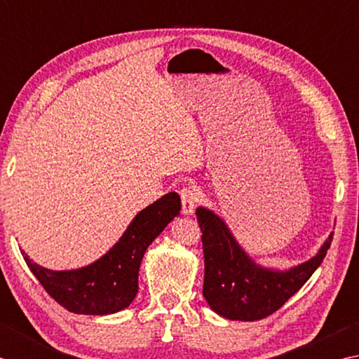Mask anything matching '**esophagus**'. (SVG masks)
<instances>
[{"instance_id":"esophagus-1","label":"esophagus","mask_w":359,"mask_h":359,"mask_svg":"<svg viewBox=\"0 0 359 359\" xmlns=\"http://www.w3.org/2000/svg\"><path fill=\"white\" fill-rule=\"evenodd\" d=\"M180 195H181V203H182V212H184L186 215L192 214L195 208L198 206V203H200L198 189H196L195 186H186V187H182Z\"/></svg>"}]
</instances>
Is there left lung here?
Segmentation results:
<instances>
[{
	"instance_id": "left-lung-1",
	"label": "left lung",
	"mask_w": 359,
	"mask_h": 359,
	"mask_svg": "<svg viewBox=\"0 0 359 359\" xmlns=\"http://www.w3.org/2000/svg\"><path fill=\"white\" fill-rule=\"evenodd\" d=\"M196 220L203 232V296L212 310L232 320H260L276 313L316 271L333 240L332 233L316 257L290 271H269L248 257L214 212L198 208Z\"/></svg>"
}]
</instances>
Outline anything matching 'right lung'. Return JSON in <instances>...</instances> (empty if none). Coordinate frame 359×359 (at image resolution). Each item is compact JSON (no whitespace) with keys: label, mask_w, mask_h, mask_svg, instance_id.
<instances>
[{"label":"right lung","mask_w":359,"mask_h":359,"mask_svg":"<svg viewBox=\"0 0 359 359\" xmlns=\"http://www.w3.org/2000/svg\"><path fill=\"white\" fill-rule=\"evenodd\" d=\"M177 192L164 195L139 212L126 233L104 257L74 271H50L29 260L26 265L48 294L76 314H109L121 311L136 297L137 274L144 252L173 217L180 214Z\"/></svg>","instance_id":"1"}]
</instances>
